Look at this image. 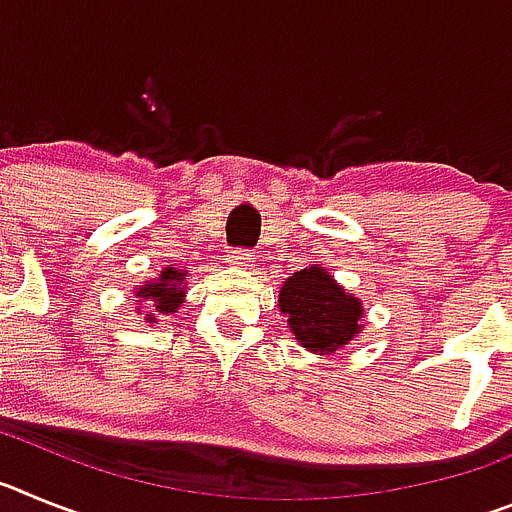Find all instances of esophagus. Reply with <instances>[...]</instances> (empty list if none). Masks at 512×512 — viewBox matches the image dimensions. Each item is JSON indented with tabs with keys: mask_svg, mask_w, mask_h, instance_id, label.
Returning a JSON list of instances; mask_svg holds the SVG:
<instances>
[{
	"mask_svg": "<svg viewBox=\"0 0 512 512\" xmlns=\"http://www.w3.org/2000/svg\"><path fill=\"white\" fill-rule=\"evenodd\" d=\"M228 264L238 266V269H248V266H253V253L248 248H235V251L228 253Z\"/></svg>",
	"mask_w": 512,
	"mask_h": 512,
	"instance_id": "1",
	"label": "esophagus"
}]
</instances>
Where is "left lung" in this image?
I'll return each mask as SVG.
<instances>
[{
    "instance_id": "obj_1",
    "label": "left lung",
    "mask_w": 512,
    "mask_h": 512,
    "mask_svg": "<svg viewBox=\"0 0 512 512\" xmlns=\"http://www.w3.org/2000/svg\"><path fill=\"white\" fill-rule=\"evenodd\" d=\"M279 310L302 348L333 354L361 330V300L341 287L323 266L295 271L279 289Z\"/></svg>"
}]
</instances>
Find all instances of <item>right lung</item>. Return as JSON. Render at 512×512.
Listing matches in <instances>:
<instances>
[{"mask_svg":"<svg viewBox=\"0 0 512 512\" xmlns=\"http://www.w3.org/2000/svg\"><path fill=\"white\" fill-rule=\"evenodd\" d=\"M184 295H187V274L182 269H174V266H166L161 274H158L153 282H146L143 287L135 289V297L140 302H153L156 312L161 315H169V312L179 310V305L184 302ZM148 323L156 320V315H146Z\"/></svg>","mask_w":512,"mask_h":512,"instance_id":"obj_1","label":"right lung"}]
</instances>
